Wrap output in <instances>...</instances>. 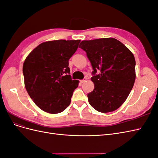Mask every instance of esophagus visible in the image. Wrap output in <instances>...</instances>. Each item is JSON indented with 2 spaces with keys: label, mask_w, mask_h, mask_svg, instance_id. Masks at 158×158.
<instances>
[{
  "label": "esophagus",
  "mask_w": 158,
  "mask_h": 158,
  "mask_svg": "<svg viewBox=\"0 0 158 158\" xmlns=\"http://www.w3.org/2000/svg\"><path fill=\"white\" fill-rule=\"evenodd\" d=\"M86 78H84V80H80V83L81 84H82V83H84V82H85V81H86Z\"/></svg>",
  "instance_id": "1"
}]
</instances>
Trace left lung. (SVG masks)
Returning a JSON list of instances; mask_svg holds the SVG:
<instances>
[{"label":"left lung","mask_w":158,"mask_h":158,"mask_svg":"<svg viewBox=\"0 0 158 158\" xmlns=\"http://www.w3.org/2000/svg\"><path fill=\"white\" fill-rule=\"evenodd\" d=\"M80 45L94 69L91 80L94 89L88 94L89 104L101 113L115 111L125 102L135 82L134 55L112 37L82 41ZM98 69L100 74L96 75Z\"/></svg>","instance_id":"left-lung-1"}]
</instances>
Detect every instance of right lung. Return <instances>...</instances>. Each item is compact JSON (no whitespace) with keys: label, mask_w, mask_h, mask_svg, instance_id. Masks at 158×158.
<instances>
[{"label":"right lung","mask_w":158,"mask_h":158,"mask_svg":"<svg viewBox=\"0 0 158 158\" xmlns=\"http://www.w3.org/2000/svg\"><path fill=\"white\" fill-rule=\"evenodd\" d=\"M80 40L41 43L27 55L23 64L24 84L30 97L45 112L63 111L71 102L79 80L70 78L69 60Z\"/></svg>","instance_id":"right-lung-1"}]
</instances>
